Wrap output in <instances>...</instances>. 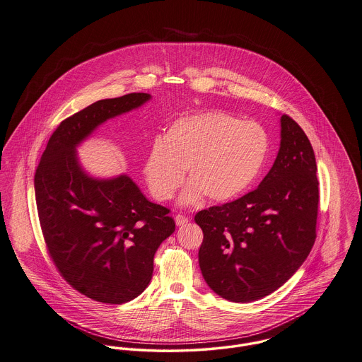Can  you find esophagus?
Wrapping results in <instances>:
<instances>
[{
  "mask_svg": "<svg viewBox=\"0 0 362 362\" xmlns=\"http://www.w3.org/2000/svg\"><path fill=\"white\" fill-rule=\"evenodd\" d=\"M174 220H175V224H177L178 227H182V226H185V224L189 221V218H188L187 216H184V214H177V216L174 217Z\"/></svg>",
  "mask_w": 362,
  "mask_h": 362,
  "instance_id": "34e87169",
  "label": "esophagus"
}]
</instances>
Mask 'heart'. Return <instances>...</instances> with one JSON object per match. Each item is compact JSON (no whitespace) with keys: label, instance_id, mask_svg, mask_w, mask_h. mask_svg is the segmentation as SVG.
I'll return each mask as SVG.
<instances>
[{"label":"heart","instance_id":"1","mask_svg":"<svg viewBox=\"0 0 362 362\" xmlns=\"http://www.w3.org/2000/svg\"><path fill=\"white\" fill-rule=\"evenodd\" d=\"M263 126L239 120L226 112L181 117L163 136L152 141L144 175L152 197L170 200L182 185L185 168L192 180L180 202L194 204L202 197L217 203L242 195L256 180L268 153Z\"/></svg>","mask_w":362,"mask_h":362}]
</instances>
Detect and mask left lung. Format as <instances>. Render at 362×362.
I'll list each match as a JSON object with an SVG mask.
<instances>
[{
  "instance_id": "left-lung-1",
  "label": "left lung",
  "mask_w": 362,
  "mask_h": 362,
  "mask_svg": "<svg viewBox=\"0 0 362 362\" xmlns=\"http://www.w3.org/2000/svg\"><path fill=\"white\" fill-rule=\"evenodd\" d=\"M313 146L288 116L281 117V148L259 188L200 210L199 265L206 284L235 303L265 297L304 263L317 238L318 180Z\"/></svg>"
}]
</instances>
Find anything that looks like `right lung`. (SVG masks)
<instances>
[{"mask_svg":"<svg viewBox=\"0 0 362 362\" xmlns=\"http://www.w3.org/2000/svg\"><path fill=\"white\" fill-rule=\"evenodd\" d=\"M148 99L145 93L102 99L65 119L49 136L34 175L51 260L73 289L100 303L123 304L146 289L155 253L175 223L170 210L149 202L130 177L87 175L76 146L107 119Z\"/></svg>","mask_w":362,"mask_h":362,"instance_id":"right-lung-1","label":"right lung"}]
</instances>
